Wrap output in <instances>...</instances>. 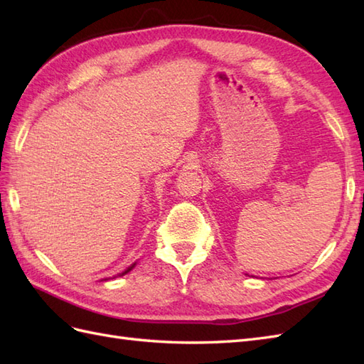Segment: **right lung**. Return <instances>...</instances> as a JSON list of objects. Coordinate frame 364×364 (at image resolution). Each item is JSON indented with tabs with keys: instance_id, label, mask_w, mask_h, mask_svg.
Here are the masks:
<instances>
[{
	"instance_id": "1",
	"label": "right lung",
	"mask_w": 364,
	"mask_h": 364,
	"mask_svg": "<svg viewBox=\"0 0 364 364\" xmlns=\"http://www.w3.org/2000/svg\"><path fill=\"white\" fill-rule=\"evenodd\" d=\"M132 267H134V264H132V265H131V267H129V269H127V270H125V272H123L122 274H127V273H128V272H129V270H131ZM122 274H120V277H122Z\"/></svg>"
}]
</instances>
